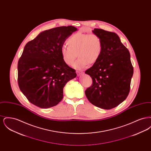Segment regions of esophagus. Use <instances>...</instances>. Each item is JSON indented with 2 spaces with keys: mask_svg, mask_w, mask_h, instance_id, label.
<instances>
[{
  "mask_svg": "<svg viewBox=\"0 0 151 151\" xmlns=\"http://www.w3.org/2000/svg\"><path fill=\"white\" fill-rule=\"evenodd\" d=\"M76 73H77V75L79 76H80V75H81L83 73V72H81V71H76Z\"/></svg>",
  "mask_w": 151,
  "mask_h": 151,
  "instance_id": "34e87169",
  "label": "esophagus"
}]
</instances>
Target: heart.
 Instances as JSON below:
<instances>
[{
	"mask_svg": "<svg viewBox=\"0 0 151 151\" xmlns=\"http://www.w3.org/2000/svg\"><path fill=\"white\" fill-rule=\"evenodd\" d=\"M67 43L68 46L61 47L62 57L65 63L71 65L78 55L79 59L73 65L76 70H82L88 64L95 63L102 52L101 39L95 34L77 33L68 38Z\"/></svg>",
	"mask_w": 151,
	"mask_h": 151,
	"instance_id": "b5f03b06",
	"label": "heart"
}]
</instances>
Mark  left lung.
I'll use <instances>...</instances> for the list:
<instances>
[{
  "mask_svg": "<svg viewBox=\"0 0 151 151\" xmlns=\"http://www.w3.org/2000/svg\"><path fill=\"white\" fill-rule=\"evenodd\" d=\"M102 42L99 60L86 71L93 80L86 95L93 105L103 109L115 108L126 100L129 93L134 69L128 49L115 33L94 29Z\"/></svg>",
  "mask_w": 151,
  "mask_h": 151,
  "instance_id": "left-lung-1",
  "label": "left lung"
}]
</instances>
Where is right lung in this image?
I'll return each instance as SVG.
<instances>
[{"instance_id":"1","label":"right lung","mask_w":151,"mask_h":151,"mask_svg":"<svg viewBox=\"0 0 151 151\" xmlns=\"http://www.w3.org/2000/svg\"><path fill=\"white\" fill-rule=\"evenodd\" d=\"M76 30L73 26L46 30L25 46L17 65L18 84L33 105L43 109L57 105L63 99L65 85L76 77L60 53L65 41Z\"/></svg>"}]
</instances>
